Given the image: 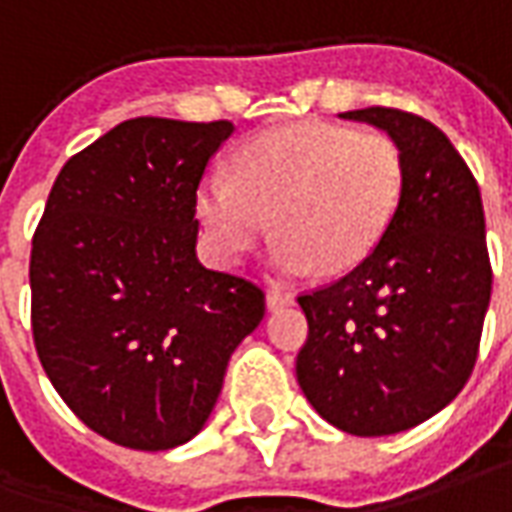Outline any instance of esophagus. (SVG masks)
Instances as JSON below:
<instances>
[{
  "label": "esophagus",
  "mask_w": 512,
  "mask_h": 512,
  "mask_svg": "<svg viewBox=\"0 0 512 512\" xmlns=\"http://www.w3.org/2000/svg\"><path fill=\"white\" fill-rule=\"evenodd\" d=\"M294 302V294H288V291H280V288H269L266 291V308L274 311V308H283V305H291Z\"/></svg>",
  "instance_id": "1"
}]
</instances>
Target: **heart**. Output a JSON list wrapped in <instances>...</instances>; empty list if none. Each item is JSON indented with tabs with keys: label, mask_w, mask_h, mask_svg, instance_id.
Listing matches in <instances>:
<instances>
[{
	"label": "heart",
	"mask_w": 512,
	"mask_h": 512,
	"mask_svg": "<svg viewBox=\"0 0 512 512\" xmlns=\"http://www.w3.org/2000/svg\"><path fill=\"white\" fill-rule=\"evenodd\" d=\"M401 196L403 156L389 134L308 120L243 142L232 179H201L196 212L212 252L227 263L249 255L274 227L269 266L300 277L316 266H358L384 238Z\"/></svg>",
	"instance_id": "b5f03b06"
}]
</instances>
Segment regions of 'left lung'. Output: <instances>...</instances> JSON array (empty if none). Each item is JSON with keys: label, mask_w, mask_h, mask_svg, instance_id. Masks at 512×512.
Listing matches in <instances>:
<instances>
[{"label": "left lung", "mask_w": 512, "mask_h": 512, "mask_svg": "<svg viewBox=\"0 0 512 512\" xmlns=\"http://www.w3.org/2000/svg\"><path fill=\"white\" fill-rule=\"evenodd\" d=\"M339 117L398 142L403 196L356 269L297 297L308 319L297 381L330 426L384 437L437 415L471 378L493 283L485 212L437 125L384 106Z\"/></svg>", "instance_id": "8db88e82"}]
</instances>
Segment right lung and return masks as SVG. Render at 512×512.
Masks as SVG:
<instances>
[{
	"mask_svg": "<svg viewBox=\"0 0 512 512\" xmlns=\"http://www.w3.org/2000/svg\"><path fill=\"white\" fill-rule=\"evenodd\" d=\"M229 120H125L66 162L30 252L33 342L100 437L168 451L204 429L229 356L260 325L255 283L196 257V190Z\"/></svg>",
	"mask_w": 512,
	"mask_h": 512,
	"instance_id": "obj_1",
	"label": "right lung"
}]
</instances>
